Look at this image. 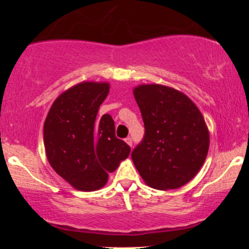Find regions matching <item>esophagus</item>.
Returning <instances> with one entry per match:
<instances>
[{
	"instance_id": "esophagus-1",
	"label": "esophagus",
	"mask_w": 249,
	"mask_h": 249,
	"mask_svg": "<svg viewBox=\"0 0 249 249\" xmlns=\"http://www.w3.org/2000/svg\"><path fill=\"white\" fill-rule=\"evenodd\" d=\"M124 142H127V144H128V145H129V146H130V147H131V146H132V139H131L130 137L125 138V139H124Z\"/></svg>"
}]
</instances>
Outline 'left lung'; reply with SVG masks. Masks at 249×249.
<instances>
[{
    "mask_svg": "<svg viewBox=\"0 0 249 249\" xmlns=\"http://www.w3.org/2000/svg\"><path fill=\"white\" fill-rule=\"evenodd\" d=\"M134 96L145 125L142 142L131 153L146 185L160 190L186 185L202 168L210 131L196 104L175 88L142 84Z\"/></svg>",
    "mask_w": 249,
    "mask_h": 249,
    "instance_id": "left-lung-1",
    "label": "left lung"
}]
</instances>
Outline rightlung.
<instances>
[{
	"label": "right lung",
	"mask_w": 249,
	"mask_h": 249,
	"mask_svg": "<svg viewBox=\"0 0 249 249\" xmlns=\"http://www.w3.org/2000/svg\"><path fill=\"white\" fill-rule=\"evenodd\" d=\"M110 91L107 81H83L68 88L53 102L44 122V147L54 171L80 192L107 185L129 156L130 147L115 137L110 114L98 118Z\"/></svg>",
	"instance_id": "obj_1"
}]
</instances>
